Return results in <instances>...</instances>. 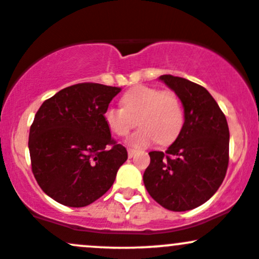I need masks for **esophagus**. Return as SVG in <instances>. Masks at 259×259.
Here are the masks:
<instances>
[{
    "label": "esophagus",
    "instance_id": "34e87169",
    "mask_svg": "<svg viewBox=\"0 0 259 259\" xmlns=\"http://www.w3.org/2000/svg\"><path fill=\"white\" fill-rule=\"evenodd\" d=\"M136 152H137V151H136V149H132V148H130V149H128V158H132L133 155L136 154Z\"/></svg>",
    "mask_w": 259,
    "mask_h": 259
}]
</instances>
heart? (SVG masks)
<instances>
[{
	"label": "heart",
	"mask_w": 259,
	"mask_h": 259,
	"mask_svg": "<svg viewBox=\"0 0 259 259\" xmlns=\"http://www.w3.org/2000/svg\"><path fill=\"white\" fill-rule=\"evenodd\" d=\"M122 107L108 106L105 123L113 135L123 137L136 124L140 128L126 140L135 148L147 147L154 141L166 144L179 136L184 124V110L177 95L158 88L138 85L121 97Z\"/></svg>",
	"instance_id": "b5f03b06"
}]
</instances>
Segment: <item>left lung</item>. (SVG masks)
<instances>
[{
  "label": "left lung",
  "mask_w": 259,
  "mask_h": 259,
  "mask_svg": "<svg viewBox=\"0 0 259 259\" xmlns=\"http://www.w3.org/2000/svg\"><path fill=\"white\" fill-rule=\"evenodd\" d=\"M159 80L182 101L184 124L165 153H149L143 183L163 207L193 210L206 202L224 182L229 165V124L205 88L173 75H162Z\"/></svg>",
  "instance_id": "obj_1"
}]
</instances>
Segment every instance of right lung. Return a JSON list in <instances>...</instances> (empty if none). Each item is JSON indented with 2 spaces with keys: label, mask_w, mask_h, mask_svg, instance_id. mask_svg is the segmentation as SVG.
Returning a JSON list of instances; mask_svg holds the SVG:
<instances>
[{
  "label": "right lung",
  "mask_w": 259,
  "mask_h": 259,
  "mask_svg": "<svg viewBox=\"0 0 259 259\" xmlns=\"http://www.w3.org/2000/svg\"><path fill=\"white\" fill-rule=\"evenodd\" d=\"M121 88L84 82L44 101L29 130L32 171L59 204L84 207L104 195L127 151L111 137L104 112Z\"/></svg>",
  "instance_id": "obj_1"
}]
</instances>
